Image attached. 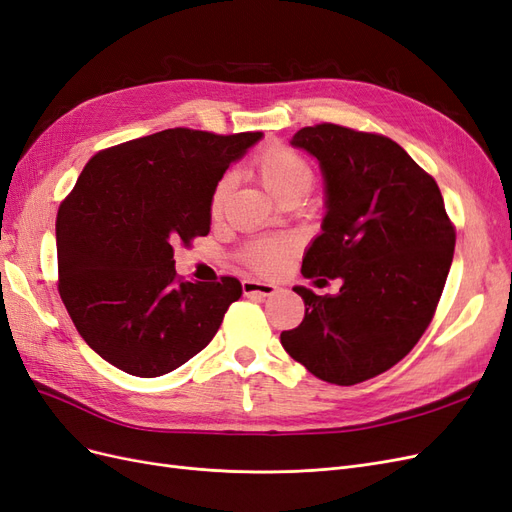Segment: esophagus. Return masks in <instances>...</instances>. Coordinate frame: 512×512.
<instances>
[{
  "label": "esophagus",
  "mask_w": 512,
  "mask_h": 512,
  "mask_svg": "<svg viewBox=\"0 0 512 512\" xmlns=\"http://www.w3.org/2000/svg\"><path fill=\"white\" fill-rule=\"evenodd\" d=\"M241 288H243L245 297H262V299L273 297V294L277 292V286L267 284V282H256V280H243Z\"/></svg>",
  "instance_id": "1"
}]
</instances>
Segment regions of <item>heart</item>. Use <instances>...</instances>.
<instances>
[{
	"instance_id": "1",
	"label": "heart",
	"mask_w": 512,
	"mask_h": 512,
	"mask_svg": "<svg viewBox=\"0 0 512 512\" xmlns=\"http://www.w3.org/2000/svg\"><path fill=\"white\" fill-rule=\"evenodd\" d=\"M254 173L258 175L260 183L265 185V190L280 200V203H288V200H301L309 190H312L316 173L314 166L309 164L301 153H297L284 145H269L262 149L254 160ZM232 190V177L226 175L215 185L211 194V215H220L226 198ZM292 245L286 241L280 243H256L247 252V260L254 269L260 273H275L280 271Z\"/></svg>"
}]
</instances>
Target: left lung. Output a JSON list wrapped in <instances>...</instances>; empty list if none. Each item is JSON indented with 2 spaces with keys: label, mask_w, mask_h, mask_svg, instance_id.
<instances>
[{
  "label": "left lung",
  "mask_w": 512,
  "mask_h": 512,
  "mask_svg": "<svg viewBox=\"0 0 512 512\" xmlns=\"http://www.w3.org/2000/svg\"><path fill=\"white\" fill-rule=\"evenodd\" d=\"M290 145L316 158L324 179L322 232L301 273L342 286L324 297L294 286L305 318L282 346L324 382L359 384L404 359L429 327L455 230L438 183L391 138L322 123Z\"/></svg>",
  "instance_id": "left-lung-1"
}]
</instances>
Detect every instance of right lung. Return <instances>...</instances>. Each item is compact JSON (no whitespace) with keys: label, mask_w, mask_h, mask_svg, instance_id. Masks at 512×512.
Here are the masks:
<instances>
[{"label":"right lung","mask_w":512,"mask_h":512,"mask_svg":"<svg viewBox=\"0 0 512 512\" xmlns=\"http://www.w3.org/2000/svg\"><path fill=\"white\" fill-rule=\"evenodd\" d=\"M260 138L162 130L100 151L83 168L57 213L59 294L104 361L158 378L218 333L241 284L177 280L175 245L209 235L215 185Z\"/></svg>","instance_id":"right-lung-1"}]
</instances>
